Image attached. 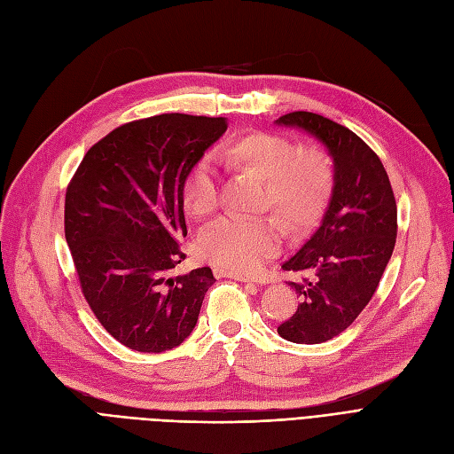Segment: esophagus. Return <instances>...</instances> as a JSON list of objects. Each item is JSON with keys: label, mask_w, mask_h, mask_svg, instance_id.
I'll return each instance as SVG.
<instances>
[{"label": "esophagus", "mask_w": 454, "mask_h": 454, "mask_svg": "<svg viewBox=\"0 0 454 454\" xmlns=\"http://www.w3.org/2000/svg\"><path fill=\"white\" fill-rule=\"evenodd\" d=\"M215 277L216 278H223V277H228V278H233V280H241V282H256L250 277H245V275H238V273H231V271H224V270H215Z\"/></svg>", "instance_id": "obj_1"}]
</instances>
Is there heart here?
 <instances>
[{
	"mask_svg": "<svg viewBox=\"0 0 454 454\" xmlns=\"http://www.w3.org/2000/svg\"><path fill=\"white\" fill-rule=\"evenodd\" d=\"M228 166L263 179L262 207L273 209L292 228H307L322 215L334 184V166L322 147H303L277 132H247L221 151ZM183 206L192 216H209L218 206V177L209 157L194 162L183 183ZM282 224L275 216L230 215L211 224L198 253L223 270L254 275L280 248Z\"/></svg>",
	"mask_w": 454,
	"mask_h": 454,
	"instance_id": "1",
	"label": "heart"
}]
</instances>
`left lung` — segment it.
<instances>
[{
    "mask_svg": "<svg viewBox=\"0 0 454 454\" xmlns=\"http://www.w3.org/2000/svg\"><path fill=\"white\" fill-rule=\"evenodd\" d=\"M277 123L314 134L334 164L320 226L282 263L314 277L288 282L301 303L277 329L290 342L320 344L339 337L372 299L396 241V201L380 157L356 132L312 112H290Z\"/></svg>",
    "mask_w": 454,
    "mask_h": 454,
    "instance_id": "1",
    "label": "left lung"
}]
</instances>
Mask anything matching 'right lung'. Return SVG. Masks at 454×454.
<instances>
[{
  "mask_svg": "<svg viewBox=\"0 0 454 454\" xmlns=\"http://www.w3.org/2000/svg\"><path fill=\"white\" fill-rule=\"evenodd\" d=\"M224 117L160 114L108 132L83 155L65 194V239L90 309L123 346L160 354L192 333L209 267L184 260L183 183L223 137Z\"/></svg>",
  "mask_w": 454,
  "mask_h": 454,
  "instance_id": "right-lung-1",
  "label": "right lung"
}]
</instances>
